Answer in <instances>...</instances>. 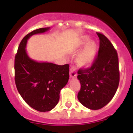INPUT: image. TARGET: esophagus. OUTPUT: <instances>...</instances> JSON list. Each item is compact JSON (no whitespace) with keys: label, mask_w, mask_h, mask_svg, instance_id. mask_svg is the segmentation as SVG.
<instances>
[{"label":"esophagus","mask_w":133,"mask_h":133,"mask_svg":"<svg viewBox=\"0 0 133 133\" xmlns=\"http://www.w3.org/2000/svg\"><path fill=\"white\" fill-rule=\"evenodd\" d=\"M69 75H70V77L71 78H75L76 77V75H77V71L75 69V67L72 66L71 68H70V73H69Z\"/></svg>","instance_id":"1"}]
</instances>
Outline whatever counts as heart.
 I'll list each match as a JSON object with an SVG mask.
<instances>
[{
    "instance_id": "1",
    "label": "heart",
    "mask_w": 133,
    "mask_h": 133,
    "mask_svg": "<svg viewBox=\"0 0 133 133\" xmlns=\"http://www.w3.org/2000/svg\"><path fill=\"white\" fill-rule=\"evenodd\" d=\"M88 41L89 38L87 36H84L82 38L80 45H83ZM96 51V45L94 42L91 41L87 43L76 57V62L77 65L80 68H88L90 66L95 58Z\"/></svg>"
}]
</instances>
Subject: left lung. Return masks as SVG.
Segmentation results:
<instances>
[{
  "label": "left lung",
  "mask_w": 133,
  "mask_h": 133,
  "mask_svg": "<svg viewBox=\"0 0 133 133\" xmlns=\"http://www.w3.org/2000/svg\"><path fill=\"white\" fill-rule=\"evenodd\" d=\"M96 33L100 40L98 55L91 66L79 69L77 76L81 84L78 99L93 110L102 108L111 101L120 81L117 51L104 35Z\"/></svg>",
  "instance_id": "left-lung-1"
}]
</instances>
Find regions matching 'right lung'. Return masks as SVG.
Listing matches in <instances>:
<instances>
[{"label": "right lung", "instance_id": "add662e5", "mask_svg": "<svg viewBox=\"0 0 133 133\" xmlns=\"http://www.w3.org/2000/svg\"><path fill=\"white\" fill-rule=\"evenodd\" d=\"M49 28H39L22 40L15 57V81L17 90L30 107L41 112L49 111L58 104L60 91L68 83L69 65L37 62L27 55L25 45L31 36L44 33Z\"/></svg>", "mask_w": 133, "mask_h": 133}]
</instances>
